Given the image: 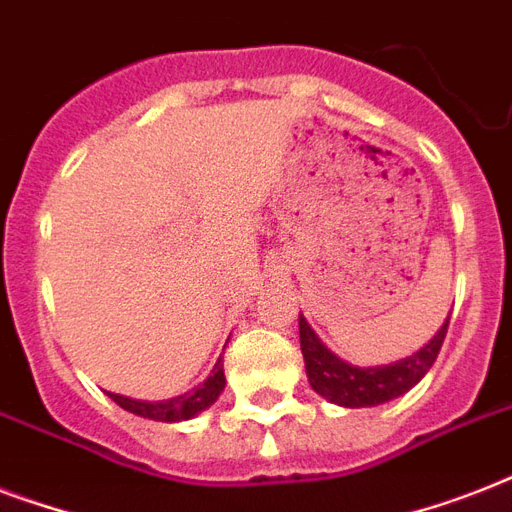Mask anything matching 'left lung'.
I'll list each match as a JSON object with an SVG mask.
<instances>
[{
  "mask_svg": "<svg viewBox=\"0 0 512 512\" xmlns=\"http://www.w3.org/2000/svg\"><path fill=\"white\" fill-rule=\"evenodd\" d=\"M446 329H449V319L425 348L401 358L396 364L353 366L335 356L319 340L311 324L300 316V350H303L308 382L319 396L337 406H348V409L380 406L385 401L404 396L406 390H412L428 374L430 366L436 364L438 350L444 345Z\"/></svg>",
  "mask_w": 512,
  "mask_h": 512,
  "instance_id": "8db88e82",
  "label": "left lung"
}]
</instances>
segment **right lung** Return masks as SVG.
Returning a JSON list of instances; mask_svg holds the SVG:
<instances>
[{
  "instance_id": "add662e5",
  "label": "right lung",
  "mask_w": 512,
  "mask_h": 512,
  "mask_svg": "<svg viewBox=\"0 0 512 512\" xmlns=\"http://www.w3.org/2000/svg\"><path fill=\"white\" fill-rule=\"evenodd\" d=\"M225 388V374H223V364L217 361L212 374H209L207 380L201 382L199 388H193L191 393H185V396L170 398V401H135V398L119 396V393H108L111 401L127 409V412L138 414V417H146V420H156V422H180V420H191L199 412L209 409V406L215 404L217 396L223 393Z\"/></svg>"
}]
</instances>
